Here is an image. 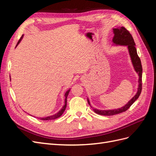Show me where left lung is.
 Masks as SVG:
<instances>
[{
  "label": "left lung",
  "mask_w": 156,
  "mask_h": 156,
  "mask_svg": "<svg viewBox=\"0 0 156 156\" xmlns=\"http://www.w3.org/2000/svg\"><path fill=\"white\" fill-rule=\"evenodd\" d=\"M113 33H114V37L112 38L113 44L116 45H126L127 47L132 64H133L135 72L139 75V87L137 89V92H136L135 96L131 99V100L129 101L128 103L124 107L113 110H98L96 109V108H93V111L96 113L103 116H112L125 112L137 100L141 93V90H142L143 68L142 65H141L140 59L137 53H136V49L135 46V44L133 37H132L129 32L124 27L116 28V29H113ZM87 100L88 104L91 107L88 99ZM91 107L92 108V107Z\"/></svg>",
  "instance_id": "obj_1"
}]
</instances>
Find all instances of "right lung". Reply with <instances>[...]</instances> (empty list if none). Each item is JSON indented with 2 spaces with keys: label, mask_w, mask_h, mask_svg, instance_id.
<instances>
[{
  "label": "right lung",
  "mask_w": 156,
  "mask_h": 156,
  "mask_svg": "<svg viewBox=\"0 0 156 156\" xmlns=\"http://www.w3.org/2000/svg\"><path fill=\"white\" fill-rule=\"evenodd\" d=\"M23 37V35H22V36L21 37V38L20 39V40L18 41L17 44L16 45V47L18 45V44L20 43V41H21L22 38ZM70 90H68L65 93V104L62 107V108H61V110H60L57 113H56V114H55L54 115H51V116H47V117H44V118H38L40 120H55V119H58V118H59L60 116H62V115L63 114V112H64L65 109H66V105H67V97H68V95L69 94V92Z\"/></svg>",
  "instance_id": "obj_1"
}]
</instances>
